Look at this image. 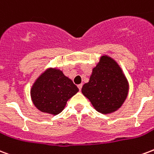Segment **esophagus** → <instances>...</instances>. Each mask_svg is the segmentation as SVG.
<instances>
[{"label": "esophagus", "mask_w": 154, "mask_h": 154, "mask_svg": "<svg viewBox=\"0 0 154 154\" xmlns=\"http://www.w3.org/2000/svg\"><path fill=\"white\" fill-rule=\"evenodd\" d=\"M77 87H78V89H79V90H82V84H80V85H77Z\"/></svg>", "instance_id": "obj_1"}]
</instances>
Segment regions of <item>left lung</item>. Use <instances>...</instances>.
<instances>
[{
	"mask_svg": "<svg viewBox=\"0 0 154 154\" xmlns=\"http://www.w3.org/2000/svg\"><path fill=\"white\" fill-rule=\"evenodd\" d=\"M128 82L121 68L113 59L103 56L93 69L90 81L82 92L96 111L110 114L123 105L128 94Z\"/></svg>",
	"mask_w": 154,
	"mask_h": 154,
	"instance_id": "left-lung-1",
	"label": "left lung"
}]
</instances>
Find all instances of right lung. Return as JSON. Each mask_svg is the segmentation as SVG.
I'll return each instance as SVG.
<instances>
[{
  "label": "right lung",
  "instance_id": "add662e5",
  "mask_svg": "<svg viewBox=\"0 0 154 154\" xmlns=\"http://www.w3.org/2000/svg\"><path fill=\"white\" fill-rule=\"evenodd\" d=\"M78 88L62 71L48 69L33 84L30 96L34 105L42 112L58 115L67 101L78 92Z\"/></svg>",
  "mask_w": 154,
  "mask_h": 154
}]
</instances>
